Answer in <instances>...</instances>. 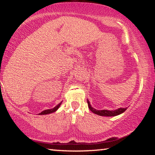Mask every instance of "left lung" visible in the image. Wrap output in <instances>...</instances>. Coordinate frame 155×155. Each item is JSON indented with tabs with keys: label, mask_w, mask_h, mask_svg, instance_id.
<instances>
[{
	"label": "left lung",
	"mask_w": 155,
	"mask_h": 155,
	"mask_svg": "<svg viewBox=\"0 0 155 155\" xmlns=\"http://www.w3.org/2000/svg\"><path fill=\"white\" fill-rule=\"evenodd\" d=\"M87 104H88V107L90 109V111L93 112L95 114H97L99 116H118L119 114L124 113V112L127 109V108H119V109L114 110V111H109V110H97L92 107V106L90 105V101L87 99Z\"/></svg>",
	"instance_id": "8db88e82"
}]
</instances>
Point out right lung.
I'll return each mask as SVG.
<instances>
[{
    "mask_svg": "<svg viewBox=\"0 0 155 155\" xmlns=\"http://www.w3.org/2000/svg\"><path fill=\"white\" fill-rule=\"evenodd\" d=\"M61 103H62V101H61V103H59L58 105L56 106L54 108H53V109H47V110H44V111H43L42 112H41V113H39V115H46V114H51V113H54V112H55L56 111L57 109H58L59 107H60Z\"/></svg>",
    "mask_w": 155,
    "mask_h": 155,
    "instance_id": "obj_1",
    "label": "right lung"
}]
</instances>
